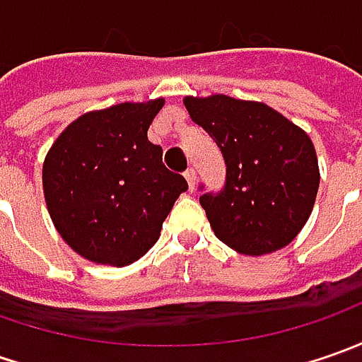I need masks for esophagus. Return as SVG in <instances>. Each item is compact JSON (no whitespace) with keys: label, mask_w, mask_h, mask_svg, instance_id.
Segmentation results:
<instances>
[{"label":"esophagus","mask_w":362,"mask_h":362,"mask_svg":"<svg viewBox=\"0 0 362 362\" xmlns=\"http://www.w3.org/2000/svg\"><path fill=\"white\" fill-rule=\"evenodd\" d=\"M185 179H187V185H189V191H193L195 189V181H197V175H195V169H187L185 171Z\"/></svg>","instance_id":"esophagus-1"}]
</instances>
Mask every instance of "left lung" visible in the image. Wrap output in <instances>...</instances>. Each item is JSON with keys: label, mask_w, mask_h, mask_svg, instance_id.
<instances>
[{"label": "left lung", "mask_w": 362, "mask_h": 362, "mask_svg": "<svg viewBox=\"0 0 362 362\" xmlns=\"http://www.w3.org/2000/svg\"><path fill=\"white\" fill-rule=\"evenodd\" d=\"M195 124L219 146L226 183L199 203L217 240L245 256L270 254L304 228L320 183L313 141L270 106L223 94L185 98Z\"/></svg>", "instance_id": "left-lung-1"}]
</instances>
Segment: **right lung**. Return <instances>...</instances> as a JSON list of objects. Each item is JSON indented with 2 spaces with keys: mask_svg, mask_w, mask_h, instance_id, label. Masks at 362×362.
I'll return each instance as SVG.
<instances>
[{
  "mask_svg": "<svg viewBox=\"0 0 362 362\" xmlns=\"http://www.w3.org/2000/svg\"><path fill=\"white\" fill-rule=\"evenodd\" d=\"M163 98L76 119L44 160V195L58 233L94 264L129 266L159 240L187 181L163 165L146 131Z\"/></svg>",
  "mask_w": 362,
  "mask_h": 362,
  "instance_id": "right-lung-1",
  "label": "right lung"
}]
</instances>
